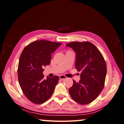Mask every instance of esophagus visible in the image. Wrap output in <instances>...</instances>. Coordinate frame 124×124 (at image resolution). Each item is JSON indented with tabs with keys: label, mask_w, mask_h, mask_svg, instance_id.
<instances>
[{
	"label": "esophagus",
	"mask_w": 124,
	"mask_h": 124,
	"mask_svg": "<svg viewBox=\"0 0 124 124\" xmlns=\"http://www.w3.org/2000/svg\"><path fill=\"white\" fill-rule=\"evenodd\" d=\"M59 77V79H61V80H64V79H67V77H65V76L63 75H61Z\"/></svg>",
	"instance_id": "1"
}]
</instances>
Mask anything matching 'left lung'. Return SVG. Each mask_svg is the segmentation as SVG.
Segmentation results:
<instances>
[{
  "mask_svg": "<svg viewBox=\"0 0 124 124\" xmlns=\"http://www.w3.org/2000/svg\"><path fill=\"white\" fill-rule=\"evenodd\" d=\"M66 46L75 52V69L81 71L80 80H73L69 93L78 103L87 104L95 100L103 90L107 74L106 63L101 53L92 43L72 42Z\"/></svg>",
  "mask_w": 124,
  "mask_h": 124,
  "instance_id": "8db88e82",
  "label": "left lung"
}]
</instances>
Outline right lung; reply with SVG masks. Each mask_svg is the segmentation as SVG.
<instances>
[{"instance_id": "add662e5", "label": "right lung", "mask_w": 124, "mask_h": 124, "mask_svg": "<svg viewBox=\"0 0 124 124\" xmlns=\"http://www.w3.org/2000/svg\"><path fill=\"white\" fill-rule=\"evenodd\" d=\"M61 43L46 40L34 41L24 49L18 66V79L23 93L35 104H42L50 98L59 77L44 78V66L50 63L51 54Z\"/></svg>"}]
</instances>
